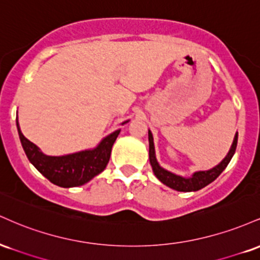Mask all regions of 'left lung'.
<instances>
[{
    "instance_id": "left-lung-1",
    "label": "left lung",
    "mask_w": 260,
    "mask_h": 260,
    "mask_svg": "<svg viewBox=\"0 0 260 260\" xmlns=\"http://www.w3.org/2000/svg\"><path fill=\"white\" fill-rule=\"evenodd\" d=\"M148 138H149V160H150V165L151 168H153V172L154 175L156 176L157 180H159L161 183L165 184V186L172 188V189L175 190H178V192H196V190L202 189V188L208 186L209 183L215 181L216 178L219 177V175L226 169V166L229 165V162L231 161L232 156H234L236 151L238 133L236 132L231 148H230L228 155L223 157L221 162L217 164L215 168L207 170V171H197L190 176V177H183V176L176 175L174 172L169 171V170L161 168L160 164L157 162L156 160V155H155L154 138H153V133L150 132V129L148 131Z\"/></svg>"
}]
</instances>
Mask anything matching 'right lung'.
Here are the masks:
<instances>
[{
  "label": "right lung",
  "mask_w": 260,
  "mask_h": 260,
  "mask_svg": "<svg viewBox=\"0 0 260 260\" xmlns=\"http://www.w3.org/2000/svg\"><path fill=\"white\" fill-rule=\"evenodd\" d=\"M127 122H122V124ZM17 128L26 157L34 165V168L53 184L63 188L83 186L95 176L101 174L110 160L113 143L121 132V129H116L115 132L101 139L99 144L92 149L61 156H50L44 154L34 143L23 136L18 118Z\"/></svg>",
  "instance_id": "1"
}]
</instances>
